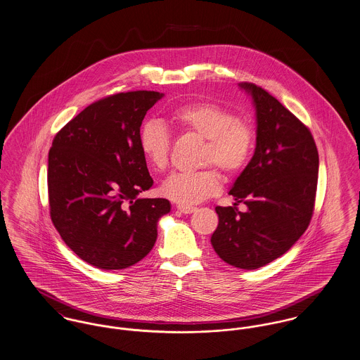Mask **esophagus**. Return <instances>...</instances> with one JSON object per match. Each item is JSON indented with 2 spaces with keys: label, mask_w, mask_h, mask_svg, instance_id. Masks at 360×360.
<instances>
[{
  "label": "esophagus",
  "mask_w": 360,
  "mask_h": 360,
  "mask_svg": "<svg viewBox=\"0 0 360 360\" xmlns=\"http://www.w3.org/2000/svg\"><path fill=\"white\" fill-rule=\"evenodd\" d=\"M177 210H179L180 213H184V214H190V213L195 212L196 207H194V206H184V205H179V206H177Z\"/></svg>",
  "instance_id": "34e87169"
}]
</instances>
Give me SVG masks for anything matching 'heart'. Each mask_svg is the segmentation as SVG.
<instances>
[{
  "mask_svg": "<svg viewBox=\"0 0 360 360\" xmlns=\"http://www.w3.org/2000/svg\"><path fill=\"white\" fill-rule=\"evenodd\" d=\"M170 121L181 131L205 139L202 165H216L227 176L239 173L248 164L253 148L252 128L233 117L227 108L199 101L180 105L170 112ZM141 154L147 164L161 172L169 165L170 134L162 122H144L139 134ZM221 180L216 169L198 172H177L170 174L161 191L166 198L180 205H195L220 191Z\"/></svg>",
  "mask_w": 360,
  "mask_h": 360,
  "instance_id": "1",
  "label": "heart"
}]
</instances>
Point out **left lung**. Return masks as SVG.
I'll return each instance as SVG.
<instances>
[{"label": "left lung", "instance_id": "obj_1", "mask_svg": "<svg viewBox=\"0 0 360 360\" xmlns=\"http://www.w3.org/2000/svg\"><path fill=\"white\" fill-rule=\"evenodd\" d=\"M256 110L253 158L236 177L232 206L216 207L210 242L223 262L256 269L285 255L308 229L318 186L319 155L309 129L266 91L242 82ZM243 201L246 212L236 205Z\"/></svg>", "mask_w": 360, "mask_h": 360}]
</instances>
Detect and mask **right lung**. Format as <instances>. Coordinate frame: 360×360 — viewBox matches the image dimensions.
I'll use <instances>...</instances> for the list:
<instances>
[{"label":"right lung","instance_id":"obj_1","mask_svg":"<svg viewBox=\"0 0 360 360\" xmlns=\"http://www.w3.org/2000/svg\"><path fill=\"white\" fill-rule=\"evenodd\" d=\"M164 94H117L88 105L52 143L48 157L51 219L84 262L124 269L154 248L164 198H139L153 187L139 134L147 111Z\"/></svg>","mask_w":360,"mask_h":360}]
</instances>
